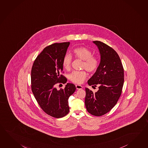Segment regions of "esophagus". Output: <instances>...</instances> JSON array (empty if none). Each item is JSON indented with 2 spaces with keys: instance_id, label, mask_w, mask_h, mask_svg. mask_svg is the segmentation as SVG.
I'll return each instance as SVG.
<instances>
[{
  "instance_id": "1",
  "label": "esophagus",
  "mask_w": 148,
  "mask_h": 148,
  "mask_svg": "<svg viewBox=\"0 0 148 148\" xmlns=\"http://www.w3.org/2000/svg\"><path fill=\"white\" fill-rule=\"evenodd\" d=\"M76 88L77 89H81L83 88V87L81 85H76Z\"/></svg>"
}]
</instances>
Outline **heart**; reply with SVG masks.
I'll return each mask as SVG.
<instances>
[{
    "instance_id": "heart-1",
    "label": "heart",
    "mask_w": 148,
    "mask_h": 148,
    "mask_svg": "<svg viewBox=\"0 0 148 148\" xmlns=\"http://www.w3.org/2000/svg\"><path fill=\"white\" fill-rule=\"evenodd\" d=\"M73 55L76 59L83 60V69H86L89 72H95L97 69L99 65V60L97 56L93 55L92 51L88 49L83 47L75 48L73 51ZM71 62V56L66 54L62 61L63 68L66 70H70ZM87 76L86 71H74L69 75V79L72 83L80 84L83 83Z\"/></svg>"
}]
</instances>
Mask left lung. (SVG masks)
I'll return each mask as SVG.
<instances>
[{"label": "left lung", "mask_w": 148, "mask_h": 148, "mask_svg": "<svg viewBox=\"0 0 148 148\" xmlns=\"http://www.w3.org/2000/svg\"><path fill=\"white\" fill-rule=\"evenodd\" d=\"M93 42L99 50L101 60L96 72L87 83L89 86L99 87L95 93L85 88V103L89 114L101 116L110 111L120 97L124 85V68L113 48L101 41Z\"/></svg>", "instance_id": "1"}]
</instances>
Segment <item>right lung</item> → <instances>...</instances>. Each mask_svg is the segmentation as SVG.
I'll return each mask as SVG.
<instances>
[{
  "instance_id": "1",
  "label": "right lung",
  "mask_w": 148,
  "mask_h": 148,
  "mask_svg": "<svg viewBox=\"0 0 148 148\" xmlns=\"http://www.w3.org/2000/svg\"><path fill=\"white\" fill-rule=\"evenodd\" d=\"M69 45L70 42H64L46 47L34 60L31 69V89L35 99L45 112L56 118L69 113L68 99L76 89L70 83H67L64 89L56 88L57 84L67 81L61 72Z\"/></svg>"
}]
</instances>
